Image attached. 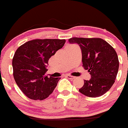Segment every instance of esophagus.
I'll list each match as a JSON object with an SVG mask.
<instances>
[{
	"label": "esophagus",
	"mask_w": 128,
	"mask_h": 128,
	"mask_svg": "<svg viewBox=\"0 0 128 128\" xmlns=\"http://www.w3.org/2000/svg\"><path fill=\"white\" fill-rule=\"evenodd\" d=\"M66 76L67 78H68V79H70V80H74V79H75V77L73 76L69 75H66Z\"/></svg>",
	"instance_id": "34e87169"
}]
</instances>
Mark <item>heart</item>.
<instances>
[{
	"label": "heart",
	"instance_id": "obj_1",
	"mask_svg": "<svg viewBox=\"0 0 128 128\" xmlns=\"http://www.w3.org/2000/svg\"><path fill=\"white\" fill-rule=\"evenodd\" d=\"M76 46L75 45H73V44H71V45H68V46H67V47H75Z\"/></svg>",
	"mask_w": 128,
	"mask_h": 128
}]
</instances>
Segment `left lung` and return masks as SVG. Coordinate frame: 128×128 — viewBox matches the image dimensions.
<instances>
[{"instance_id": "1", "label": "left lung", "mask_w": 128, "mask_h": 128, "mask_svg": "<svg viewBox=\"0 0 128 128\" xmlns=\"http://www.w3.org/2000/svg\"><path fill=\"white\" fill-rule=\"evenodd\" d=\"M70 43H76L82 52V67L91 75L84 80L80 92L89 97L102 96L115 82L119 61L115 49L106 40L98 38H72Z\"/></svg>"}]
</instances>
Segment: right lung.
Listing matches in <instances>:
<instances>
[{
	"mask_svg": "<svg viewBox=\"0 0 128 128\" xmlns=\"http://www.w3.org/2000/svg\"><path fill=\"white\" fill-rule=\"evenodd\" d=\"M65 39H36L16 50L12 61L13 76L22 92L34 100H43L56 87L60 78H48L49 59L64 46Z\"/></svg>",
	"mask_w": 128,
	"mask_h": 128,
	"instance_id": "obj_1",
	"label": "right lung"
}]
</instances>
